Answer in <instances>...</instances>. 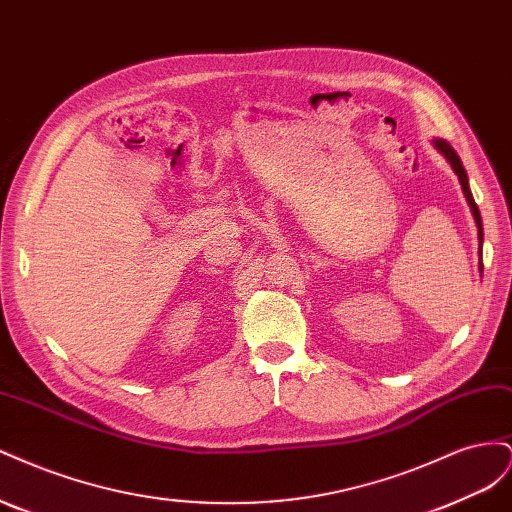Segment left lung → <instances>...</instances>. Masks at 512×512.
I'll return each mask as SVG.
<instances>
[{
    "label": "left lung",
    "mask_w": 512,
    "mask_h": 512,
    "mask_svg": "<svg viewBox=\"0 0 512 512\" xmlns=\"http://www.w3.org/2000/svg\"><path fill=\"white\" fill-rule=\"evenodd\" d=\"M433 147H436L442 156L446 158V162L451 164V168L455 170V175L459 177V183H461V190H463V196H466V200H468V205H470V211H472V215H474V222H476V228H478V243H480V250H483V220H480V211H478V207H476V203H474V196H472V192H470V183H468V173H466V168H463V164H461V160H459V156H457V151L448 145L444 138H433ZM478 269L483 271V262H478Z\"/></svg>",
    "instance_id": "obj_1"
}]
</instances>
